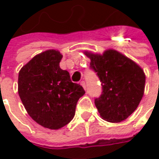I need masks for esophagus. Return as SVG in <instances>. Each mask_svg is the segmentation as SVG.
I'll return each mask as SVG.
<instances>
[{"label": "esophagus", "mask_w": 159, "mask_h": 159, "mask_svg": "<svg viewBox=\"0 0 159 159\" xmlns=\"http://www.w3.org/2000/svg\"><path fill=\"white\" fill-rule=\"evenodd\" d=\"M80 85H81L82 87H83V88H84V89H87V85H86V82L82 80V81L80 82Z\"/></svg>", "instance_id": "esophagus-1"}]
</instances>
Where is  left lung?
I'll return each instance as SVG.
<instances>
[{"label": "left lung", "mask_w": 159, "mask_h": 159, "mask_svg": "<svg viewBox=\"0 0 159 159\" xmlns=\"http://www.w3.org/2000/svg\"><path fill=\"white\" fill-rule=\"evenodd\" d=\"M91 59L90 67L102 82V93L94 103L102 119L121 122L138 107L144 87L143 70L121 52L108 49L102 54L84 52Z\"/></svg>", "instance_id": "obj_1"}]
</instances>
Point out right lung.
Listing matches in <instances>:
<instances>
[{
  "label": "right lung",
  "instance_id": "1",
  "mask_svg": "<svg viewBox=\"0 0 159 159\" xmlns=\"http://www.w3.org/2000/svg\"><path fill=\"white\" fill-rule=\"evenodd\" d=\"M62 57L56 50L41 52L18 75V93L29 116L50 129H61L72 121L78 101L85 93L59 67Z\"/></svg>",
  "mask_w": 159,
  "mask_h": 159
}]
</instances>
